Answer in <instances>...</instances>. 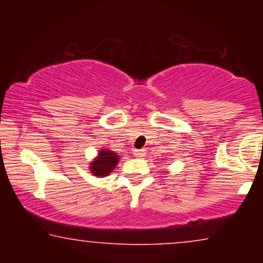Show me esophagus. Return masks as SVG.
I'll use <instances>...</instances> for the list:
<instances>
[{
  "label": "esophagus",
  "instance_id": "esophagus-1",
  "mask_svg": "<svg viewBox=\"0 0 263 263\" xmlns=\"http://www.w3.org/2000/svg\"><path fill=\"white\" fill-rule=\"evenodd\" d=\"M134 155L136 157H143L144 156V149H135Z\"/></svg>",
  "mask_w": 263,
  "mask_h": 263
}]
</instances>
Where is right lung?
Here are the masks:
<instances>
[{
	"mask_svg": "<svg viewBox=\"0 0 263 263\" xmlns=\"http://www.w3.org/2000/svg\"><path fill=\"white\" fill-rule=\"evenodd\" d=\"M119 161L120 156L116 152L108 148H101L99 151L98 156L90 163V173L99 178L107 177L108 174L112 173L116 165L119 164Z\"/></svg>",
	"mask_w": 263,
	"mask_h": 263,
	"instance_id": "add662e5",
	"label": "right lung"
}]
</instances>
